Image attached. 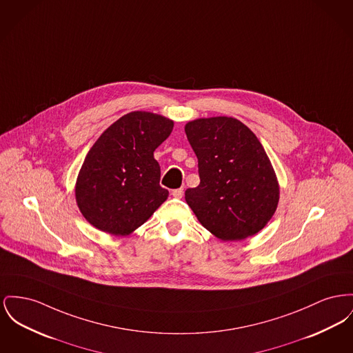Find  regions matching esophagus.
Listing matches in <instances>:
<instances>
[{
  "label": "esophagus",
  "mask_w": 353,
  "mask_h": 353,
  "mask_svg": "<svg viewBox=\"0 0 353 353\" xmlns=\"http://www.w3.org/2000/svg\"><path fill=\"white\" fill-rule=\"evenodd\" d=\"M172 194H173V197H176V199H181V197L184 196V188L173 189V190H172Z\"/></svg>",
  "instance_id": "34e87169"
}]
</instances>
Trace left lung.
Instances as JSON below:
<instances>
[{"label": "left lung", "mask_w": 353, "mask_h": 353, "mask_svg": "<svg viewBox=\"0 0 353 353\" xmlns=\"http://www.w3.org/2000/svg\"><path fill=\"white\" fill-rule=\"evenodd\" d=\"M199 160V187L185 200L204 228L223 241H239L264 228L279 204L280 188L264 148L233 117L197 119L185 125Z\"/></svg>", "instance_id": "8db88e82"}]
</instances>
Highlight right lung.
Returning <instances> with one entry per match:
<instances>
[{"label":"right lung","instance_id":"obj_1","mask_svg":"<svg viewBox=\"0 0 353 353\" xmlns=\"http://www.w3.org/2000/svg\"><path fill=\"white\" fill-rule=\"evenodd\" d=\"M173 121L150 112H130L110 125L88 152L76 183V201L86 221L114 236L141 227L166 199L153 152Z\"/></svg>","mask_w":353,"mask_h":353}]
</instances>
